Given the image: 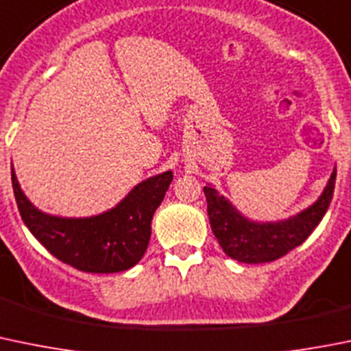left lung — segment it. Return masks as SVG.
<instances>
[{"instance_id":"left-lung-1","label":"left lung","mask_w":351,"mask_h":351,"mask_svg":"<svg viewBox=\"0 0 351 351\" xmlns=\"http://www.w3.org/2000/svg\"><path fill=\"white\" fill-rule=\"evenodd\" d=\"M336 168L324 192L305 210L285 221L257 223L241 216L233 204L217 193L213 186H204L207 214L214 237L228 257L245 264H264L283 257L295 247L304 243L324 217L332 192H335Z\"/></svg>"}]
</instances>
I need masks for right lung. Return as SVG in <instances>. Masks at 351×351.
<instances>
[{
	"label": "right lung",
	"instance_id": "obj_1",
	"mask_svg": "<svg viewBox=\"0 0 351 351\" xmlns=\"http://www.w3.org/2000/svg\"><path fill=\"white\" fill-rule=\"evenodd\" d=\"M171 180V171L151 176L134 186L117 207L97 216L60 217L32 206L12 166L13 193L30 233L61 262L97 274L127 271L141 261L151 240L152 216Z\"/></svg>",
	"mask_w": 351,
	"mask_h": 351
}]
</instances>
